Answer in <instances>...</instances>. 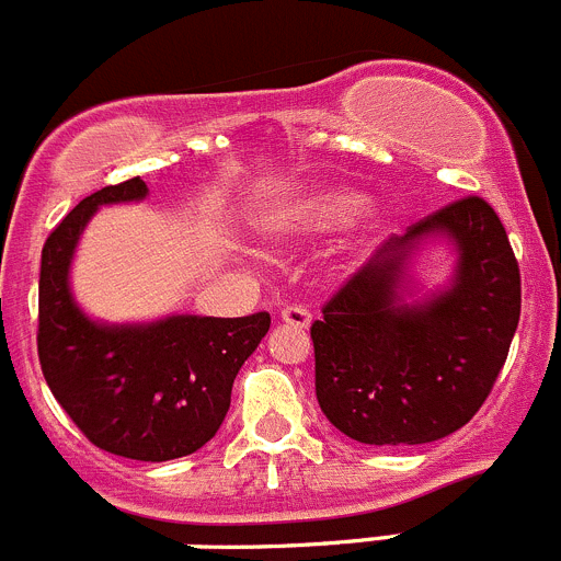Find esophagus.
Returning a JSON list of instances; mask_svg holds the SVG:
<instances>
[{"label": "esophagus", "instance_id": "obj_1", "mask_svg": "<svg viewBox=\"0 0 561 561\" xmlns=\"http://www.w3.org/2000/svg\"><path fill=\"white\" fill-rule=\"evenodd\" d=\"M279 318H282V321H285V323H290V327H296V329H307V327H310V323H312L310 310H305V307H298V305L285 307Z\"/></svg>", "mask_w": 561, "mask_h": 561}]
</instances>
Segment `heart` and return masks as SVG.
<instances>
[{
	"label": "heart",
	"instance_id": "b5f03b06",
	"mask_svg": "<svg viewBox=\"0 0 561 561\" xmlns=\"http://www.w3.org/2000/svg\"><path fill=\"white\" fill-rule=\"evenodd\" d=\"M359 207H363V196L354 191H343V187L316 191L310 196L285 204V207H276L265 218V232L279 240L327 232V229L343 227L345 221H352Z\"/></svg>",
	"mask_w": 561,
	"mask_h": 561
}]
</instances>
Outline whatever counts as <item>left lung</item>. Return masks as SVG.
Segmentation results:
<instances>
[{"mask_svg": "<svg viewBox=\"0 0 561 561\" xmlns=\"http://www.w3.org/2000/svg\"><path fill=\"white\" fill-rule=\"evenodd\" d=\"M446 233L458 271L446 291L404 306L405 265ZM520 321V268L495 209L465 196L387 240L312 323L316 396L345 437L421 446L448 437L493 390Z\"/></svg>", "mask_w": 561, "mask_h": 561, "instance_id": "obj_1", "label": "left lung"}]
</instances>
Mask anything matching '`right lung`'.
<instances>
[{"instance_id":"add662e5","label":"right lung","mask_w":561,"mask_h":561,"mask_svg":"<svg viewBox=\"0 0 561 561\" xmlns=\"http://www.w3.org/2000/svg\"><path fill=\"white\" fill-rule=\"evenodd\" d=\"M140 176L82 198L46 238L38 282V359L57 404L93 446L165 462L198 451L227 417L232 381L271 327L245 318L171 316L154 323H96L75 305L68 268L102 204L140 202Z\"/></svg>"}]
</instances>
